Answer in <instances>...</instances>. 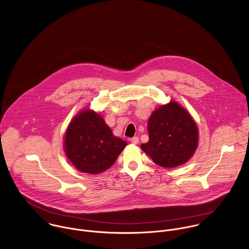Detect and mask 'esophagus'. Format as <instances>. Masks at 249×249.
Segmentation results:
<instances>
[{"label":"esophagus","mask_w":249,"mask_h":249,"mask_svg":"<svg viewBox=\"0 0 249 249\" xmlns=\"http://www.w3.org/2000/svg\"><path fill=\"white\" fill-rule=\"evenodd\" d=\"M130 142H131L133 144H138V143H139V138H138V137H134V138L130 139Z\"/></svg>","instance_id":"34e87169"}]
</instances>
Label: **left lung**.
Listing matches in <instances>:
<instances>
[{"label": "left lung", "mask_w": 249, "mask_h": 249, "mask_svg": "<svg viewBox=\"0 0 249 249\" xmlns=\"http://www.w3.org/2000/svg\"><path fill=\"white\" fill-rule=\"evenodd\" d=\"M147 128L149 141L141 147L160 166L172 168L186 163L198 146L194 118L175 101L154 110Z\"/></svg>", "instance_id": "left-lung-1"}]
</instances>
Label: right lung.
I'll use <instances>...</instances> for the list:
<instances>
[{"instance_id": "add662e5", "label": "right lung", "mask_w": 249, "mask_h": 249, "mask_svg": "<svg viewBox=\"0 0 249 249\" xmlns=\"http://www.w3.org/2000/svg\"><path fill=\"white\" fill-rule=\"evenodd\" d=\"M127 142L112 135L99 113L91 109L79 112L64 136V152L73 165L84 173L98 174L108 169Z\"/></svg>"}]
</instances>
